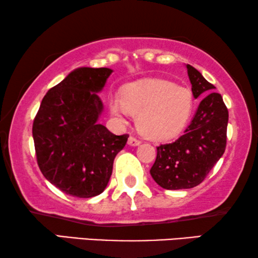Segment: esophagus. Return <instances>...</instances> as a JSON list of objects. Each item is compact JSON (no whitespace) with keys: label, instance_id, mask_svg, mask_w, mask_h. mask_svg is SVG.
Here are the masks:
<instances>
[{"label":"esophagus","instance_id":"esophagus-1","mask_svg":"<svg viewBox=\"0 0 258 258\" xmlns=\"http://www.w3.org/2000/svg\"><path fill=\"white\" fill-rule=\"evenodd\" d=\"M128 144H129V146L136 147V146H140V144H141V141H140V140H137V139H135V137H134V136H130L129 139H128Z\"/></svg>","mask_w":258,"mask_h":258}]
</instances>
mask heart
I'll return each instance as SVG.
<instances>
[{
  "mask_svg": "<svg viewBox=\"0 0 258 258\" xmlns=\"http://www.w3.org/2000/svg\"><path fill=\"white\" fill-rule=\"evenodd\" d=\"M110 111L119 122L129 114L136 116V125L153 140L171 139L184 129L192 112L191 91L163 80L130 84L122 97L110 98Z\"/></svg>",
  "mask_w": 258,
  "mask_h": 258,
  "instance_id": "obj_1",
  "label": "heart"
}]
</instances>
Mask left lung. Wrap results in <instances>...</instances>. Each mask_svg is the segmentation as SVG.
Listing matches in <instances>:
<instances>
[{"label": "left lung", "mask_w": 258, "mask_h": 258, "mask_svg": "<svg viewBox=\"0 0 258 258\" xmlns=\"http://www.w3.org/2000/svg\"><path fill=\"white\" fill-rule=\"evenodd\" d=\"M194 97H203L184 134L175 142L157 147L150 169L154 181L168 190L190 189L204 181L224 154L229 112L221 94L199 70L186 64Z\"/></svg>", "instance_id": "left-lung-1"}]
</instances>
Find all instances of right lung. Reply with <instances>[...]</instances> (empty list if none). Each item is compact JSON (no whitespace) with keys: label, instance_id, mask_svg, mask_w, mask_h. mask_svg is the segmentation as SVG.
<instances>
[{"label":"right lung","instance_id":"right-lung-1","mask_svg":"<svg viewBox=\"0 0 258 258\" xmlns=\"http://www.w3.org/2000/svg\"><path fill=\"white\" fill-rule=\"evenodd\" d=\"M111 73L109 68L75 69L45 94L35 116L38 167L67 195L89 199L103 192L115 156L128 141V134L114 135L97 123L103 110L97 93Z\"/></svg>","mask_w":258,"mask_h":258}]
</instances>
